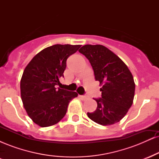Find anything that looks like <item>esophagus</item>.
<instances>
[{
	"instance_id": "1",
	"label": "esophagus",
	"mask_w": 159,
	"mask_h": 159,
	"mask_svg": "<svg viewBox=\"0 0 159 159\" xmlns=\"http://www.w3.org/2000/svg\"><path fill=\"white\" fill-rule=\"evenodd\" d=\"M80 98H81L82 100H86L88 98V96H86V95H84V96H80Z\"/></svg>"
}]
</instances>
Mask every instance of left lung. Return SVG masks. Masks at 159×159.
Instances as JSON below:
<instances>
[{
    "label": "left lung",
    "mask_w": 159,
    "mask_h": 159,
    "mask_svg": "<svg viewBox=\"0 0 159 159\" xmlns=\"http://www.w3.org/2000/svg\"><path fill=\"white\" fill-rule=\"evenodd\" d=\"M90 61L95 79L102 85V97L94 98L96 110L87 113L95 123L109 125L118 123L132 106L135 84L130 70L114 53L102 45H85L78 51Z\"/></svg>",
    "instance_id": "1"
}]
</instances>
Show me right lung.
<instances>
[{
	"label": "right lung",
	"instance_id": "obj_1",
	"mask_svg": "<svg viewBox=\"0 0 159 159\" xmlns=\"http://www.w3.org/2000/svg\"><path fill=\"white\" fill-rule=\"evenodd\" d=\"M81 45H54L30 61L21 77V100L30 118L41 127L54 125L64 117L69 103L78 96L73 91L55 87L63 77L68 57Z\"/></svg>",
	"mask_w": 159,
	"mask_h": 159
}]
</instances>
